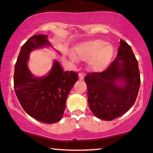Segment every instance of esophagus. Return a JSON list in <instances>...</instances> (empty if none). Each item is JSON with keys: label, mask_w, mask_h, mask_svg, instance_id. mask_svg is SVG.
Wrapping results in <instances>:
<instances>
[{"label": "esophagus", "mask_w": 153, "mask_h": 153, "mask_svg": "<svg viewBox=\"0 0 153 153\" xmlns=\"http://www.w3.org/2000/svg\"><path fill=\"white\" fill-rule=\"evenodd\" d=\"M84 77H85V74H82V73H79V80H82V79H84Z\"/></svg>", "instance_id": "esophagus-1"}]
</instances>
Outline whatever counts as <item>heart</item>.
Wrapping results in <instances>:
<instances>
[{
  "instance_id": "b5f03b06",
  "label": "heart",
  "mask_w": 153,
  "mask_h": 153,
  "mask_svg": "<svg viewBox=\"0 0 153 153\" xmlns=\"http://www.w3.org/2000/svg\"><path fill=\"white\" fill-rule=\"evenodd\" d=\"M112 55V46L99 39L92 40L79 45L75 52L77 59L87 60L89 59L88 67L95 72L104 70L110 62Z\"/></svg>"
}]
</instances>
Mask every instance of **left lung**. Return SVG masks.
Here are the masks:
<instances>
[{
	"mask_svg": "<svg viewBox=\"0 0 153 153\" xmlns=\"http://www.w3.org/2000/svg\"><path fill=\"white\" fill-rule=\"evenodd\" d=\"M85 81L89 108L96 117L111 120L122 116L134 104L141 83L138 62L131 46L120 39L117 57L109 67L101 73L87 74Z\"/></svg>",
	"mask_w": 153,
	"mask_h": 153,
	"instance_id": "1",
	"label": "left lung"
}]
</instances>
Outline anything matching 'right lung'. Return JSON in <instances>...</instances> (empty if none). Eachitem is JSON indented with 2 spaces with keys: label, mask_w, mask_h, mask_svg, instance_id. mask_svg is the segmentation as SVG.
Segmentation results:
<instances>
[{
  "label": "right lung",
  "mask_w": 153,
  "mask_h": 153,
  "mask_svg": "<svg viewBox=\"0 0 153 153\" xmlns=\"http://www.w3.org/2000/svg\"><path fill=\"white\" fill-rule=\"evenodd\" d=\"M47 35H33L23 45L15 64L14 86L17 98L27 114L39 121L52 124L63 117L69 92L78 79L77 73L64 71L58 61L46 76L34 77L27 66L34 49L51 46Z\"/></svg>",
  "instance_id": "add662e5"
}]
</instances>
